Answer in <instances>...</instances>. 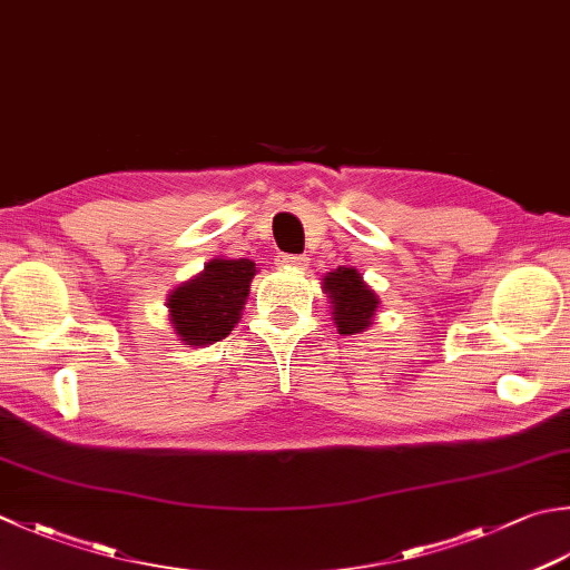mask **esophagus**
<instances>
[{
  "instance_id": "obj_1",
  "label": "esophagus",
  "mask_w": 570,
  "mask_h": 570,
  "mask_svg": "<svg viewBox=\"0 0 570 570\" xmlns=\"http://www.w3.org/2000/svg\"><path fill=\"white\" fill-rule=\"evenodd\" d=\"M278 262H282V266H286V269H306L308 266L306 256H296V254H284Z\"/></svg>"
}]
</instances>
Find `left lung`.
I'll return each instance as SVG.
<instances>
[{
    "instance_id": "left-lung-1",
    "label": "left lung",
    "mask_w": 570,
    "mask_h": 570,
    "mask_svg": "<svg viewBox=\"0 0 570 570\" xmlns=\"http://www.w3.org/2000/svg\"><path fill=\"white\" fill-rule=\"evenodd\" d=\"M323 294L331 301V316L341 336H355L373 326L375 311L381 298L353 266H338V269L323 276Z\"/></svg>"
}]
</instances>
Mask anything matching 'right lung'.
I'll return each mask as SVG.
<instances>
[{
    "label": "right lung",
    "mask_w": 570,
    "mask_h": 570,
    "mask_svg": "<svg viewBox=\"0 0 570 570\" xmlns=\"http://www.w3.org/2000/svg\"><path fill=\"white\" fill-rule=\"evenodd\" d=\"M252 259L215 256L205 269L167 294V318L187 348H205L227 338L242 318L254 274Z\"/></svg>",
    "instance_id": "1"
}]
</instances>
